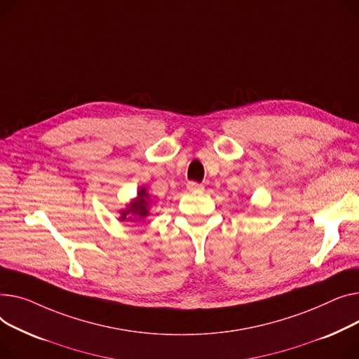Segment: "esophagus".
Returning <instances> with one entry per match:
<instances>
[{"label":"esophagus","instance_id":"esophagus-1","mask_svg":"<svg viewBox=\"0 0 359 359\" xmlns=\"http://www.w3.org/2000/svg\"><path fill=\"white\" fill-rule=\"evenodd\" d=\"M187 188H188V191H191V193L203 191V189H204V187H203L201 184H198V182H194V181L188 182V184H187Z\"/></svg>","mask_w":359,"mask_h":359}]
</instances>
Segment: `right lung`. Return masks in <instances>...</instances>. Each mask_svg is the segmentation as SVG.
Returning a JSON list of instances; mask_svg holds the SVG:
<instances>
[{
  "label": "right lung",
  "instance_id": "add662e5",
  "mask_svg": "<svg viewBox=\"0 0 359 359\" xmlns=\"http://www.w3.org/2000/svg\"><path fill=\"white\" fill-rule=\"evenodd\" d=\"M154 204V200L151 194L147 193L144 187H140L137 189V196L132 198L124 208H120V220H129V222H139L144 220L151 215V207Z\"/></svg>",
  "mask_w": 359,
  "mask_h": 359
}]
</instances>
